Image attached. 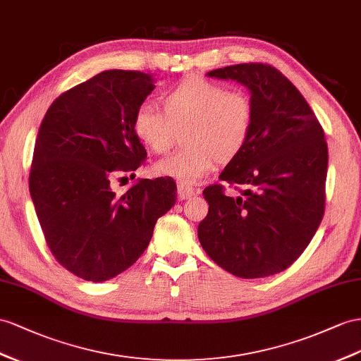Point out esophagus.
Here are the masks:
<instances>
[{
	"instance_id": "34e87169",
	"label": "esophagus",
	"mask_w": 361,
	"mask_h": 361,
	"mask_svg": "<svg viewBox=\"0 0 361 361\" xmlns=\"http://www.w3.org/2000/svg\"><path fill=\"white\" fill-rule=\"evenodd\" d=\"M197 193H200V189H193L190 186H184V184H178V197L180 200H189L192 198L193 195H197Z\"/></svg>"
}]
</instances>
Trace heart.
I'll use <instances>...</instances> for the list:
<instances>
[{"label": "heart", "mask_w": 361, "mask_h": 361, "mask_svg": "<svg viewBox=\"0 0 361 361\" xmlns=\"http://www.w3.org/2000/svg\"><path fill=\"white\" fill-rule=\"evenodd\" d=\"M163 111L143 104L135 109L133 131L145 147L163 154L183 134L186 149L155 161L152 171L181 184H195L243 154L255 125V105L244 91L202 78H190L161 96Z\"/></svg>", "instance_id": "b5f03b06"}]
</instances>
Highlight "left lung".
Segmentation results:
<instances>
[{
	"label": "left lung",
	"instance_id": "8db88e82",
	"mask_svg": "<svg viewBox=\"0 0 361 361\" xmlns=\"http://www.w3.org/2000/svg\"><path fill=\"white\" fill-rule=\"evenodd\" d=\"M207 76L248 90L255 125L243 154L219 175L243 186L241 195L227 197L221 184L202 192L209 214L198 226L201 247L244 279L281 273L308 247L323 218L325 134L300 91L271 66L238 63Z\"/></svg>",
	"mask_w": 361,
	"mask_h": 361
}]
</instances>
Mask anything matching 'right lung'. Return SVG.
Masks as SVG:
<instances>
[{"instance_id":"add662e5","label":"right lung","mask_w":361,"mask_h":361,"mask_svg":"<svg viewBox=\"0 0 361 361\" xmlns=\"http://www.w3.org/2000/svg\"><path fill=\"white\" fill-rule=\"evenodd\" d=\"M154 82L142 71H102L54 100L36 137L29 178L36 216L56 261L85 281L129 269L177 201L172 178H145L123 193L111 188L146 160L133 117Z\"/></svg>"}]
</instances>
